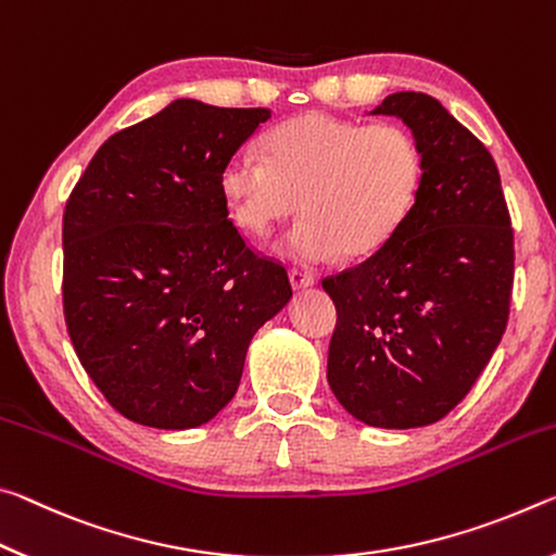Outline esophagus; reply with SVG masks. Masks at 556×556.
I'll use <instances>...</instances> for the list:
<instances>
[{"label":"esophagus","instance_id":"34e87169","mask_svg":"<svg viewBox=\"0 0 556 556\" xmlns=\"http://www.w3.org/2000/svg\"><path fill=\"white\" fill-rule=\"evenodd\" d=\"M290 286H293L295 290L313 288L315 276H311V273H303V270H290Z\"/></svg>","mask_w":556,"mask_h":556}]
</instances>
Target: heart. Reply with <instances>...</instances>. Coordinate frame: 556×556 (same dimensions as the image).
Listing matches in <instances>:
<instances>
[{
    "label": "heart",
    "instance_id": "heart-1",
    "mask_svg": "<svg viewBox=\"0 0 556 556\" xmlns=\"http://www.w3.org/2000/svg\"><path fill=\"white\" fill-rule=\"evenodd\" d=\"M266 157L236 150L218 175L233 222L253 236L305 214L276 251L295 263L379 251L394 236L421 192L424 152L412 130L396 123L359 125L307 113L273 127Z\"/></svg>",
    "mask_w": 556,
    "mask_h": 556
}]
</instances>
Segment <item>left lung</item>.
<instances>
[{
  "instance_id": "1",
  "label": "left lung",
  "mask_w": 556,
  "mask_h": 556,
  "mask_svg": "<svg viewBox=\"0 0 556 556\" xmlns=\"http://www.w3.org/2000/svg\"><path fill=\"white\" fill-rule=\"evenodd\" d=\"M367 115L414 132L424 185L379 251L323 280L338 307L327 381L357 421L416 429L468 394L503 338L513 229L495 160L439 100L404 90Z\"/></svg>"
}]
</instances>
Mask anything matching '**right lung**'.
<instances>
[{
  "label": "right lung",
  "instance_id": "right-lung-1",
  "mask_svg": "<svg viewBox=\"0 0 556 556\" xmlns=\"http://www.w3.org/2000/svg\"><path fill=\"white\" fill-rule=\"evenodd\" d=\"M266 108L177 98L108 138L63 214V315L115 412L197 429L231 402L251 338L293 298L245 249L218 175Z\"/></svg>",
  "mask_w": 556,
  "mask_h": 556
}]
</instances>
